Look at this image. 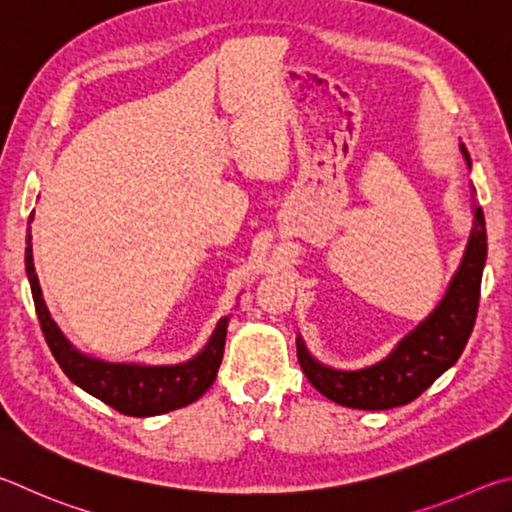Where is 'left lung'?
Segmentation results:
<instances>
[{"label": "left lung", "mask_w": 512, "mask_h": 512, "mask_svg": "<svg viewBox=\"0 0 512 512\" xmlns=\"http://www.w3.org/2000/svg\"><path fill=\"white\" fill-rule=\"evenodd\" d=\"M461 152L465 164L472 166L465 146H461ZM474 193L477 188L472 186V233L459 270L447 285L445 297L432 315L420 321L407 337H402L384 360L366 369L339 371L317 362L303 339H297L301 369L321 396L353 409L378 411L402 407L416 400L427 387H432L438 375L456 364L477 319L481 274L488 254L486 220Z\"/></svg>", "instance_id": "left-lung-1"}]
</instances>
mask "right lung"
Wrapping results in <instances>:
<instances>
[{
  "mask_svg": "<svg viewBox=\"0 0 512 512\" xmlns=\"http://www.w3.org/2000/svg\"><path fill=\"white\" fill-rule=\"evenodd\" d=\"M33 220V213H31ZM29 220V222H31ZM26 276L31 283V294L38 312V321L42 335L47 339L53 357L65 371L67 378L87 391L89 396L98 398L112 409L121 411L125 416H159L173 409H182L191 405L215 382L218 375L224 339H227L229 317H222L215 326L209 342L197 353L193 360L182 364L150 366V364H128V362H103L98 357H89L80 353L78 348L62 335V330L51 319L47 303L42 299V290L38 283L33 265V247H31V229H26Z\"/></svg>",
  "mask_w": 512,
  "mask_h": 512,
  "instance_id": "add662e5",
  "label": "right lung"
}]
</instances>
